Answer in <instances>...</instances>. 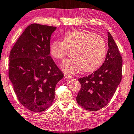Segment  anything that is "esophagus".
<instances>
[{
    "label": "esophagus",
    "mask_w": 134,
    "mask_h": 134,
    "mask_svg": "<svg viewBox=\"0 0 134 134\" xmlns=\"http://www.w3.org/2000/svg\"><path fill=\"white\" fill-rule=\"evenodd\" d=\"M64 76L66 79H71L72 78V75L69 73H65Z\"/></svg>",
    "instance_id": "esophagus-1"
}]
</instances>
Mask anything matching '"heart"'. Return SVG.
<instances>
[{"label":"heart","mask_w":134,"mask_h":134,"mask_svg":"<svg viewBox=\"0 0 134 134\" xmlns=\"http://www.w3.org/2000/svg\"><path fill=\"white\" fill-rule=\"evenodd\" d=\"M69 49L73 51V58L65 60L61 64V69L65 72L77 73L83 69L90 72L98 69L103 63L106 53L105 40L91 31L77 30L66 34L63 41L55 40L49 46L51 56L62 60Z\"/></svg>","instance_id":"obj_1"}]
</instances>
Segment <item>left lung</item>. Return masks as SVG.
<instances>
[{
    "label": "left lung",
    "instance_id": "obj_1",
    "mask_svg": "<svg viewBox=\"0 0 134 134\" xmlns=\"http://www.w3.org/2000/svg\"><path fill=\"white\" fill-rule=\"evenodd\" d=\"M108 36L109 49L103 64L90 75L79 79L81 89L76 100L87 110L97 111L108 105L122 79V57L109 32Z\"/></svg>",
    "mask_w": 134,
    "mask_h": 134
}]
</instances>
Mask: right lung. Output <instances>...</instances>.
<instances>
[{"mask_svg": "<svg viewBox=\"0 0 134 134\" xmlns=\"http://www.w3.org/2000/svg\"><path fill=\"white\" fill-rule=\"evenodd\" d=\"M56 28L30 25L10 53L9 78L20 103L32 112H42L53 104L56 85L64 77L49 55Z\"/></svg>", "mask_w": 134, "mask_h": 134, "instance_id": "1", "label": "right lung"}]
</instances>
